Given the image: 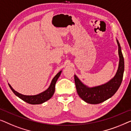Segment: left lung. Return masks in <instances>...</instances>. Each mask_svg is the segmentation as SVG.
<instances>
[{
	"label": "left lung",
	"instance_id": "1",
	"mask_svg": "<svg viewBox=\"0 0 131 131\" xmlns=\"http://www.w3.org/2000/svg\"><path fill=\"white\" fill-rule=\"evenodd\" d=\"M117 43L119 56V67L115 76L111 80L102 85L90 88L82 84L78 77L74 75L78 94L87 103L95 104L104 102L113 96L121 85L124 72V58L122 53L120 44L117 40Z\"/></svg>",
	"mask_w": 131,
	"mask_h": 131
}]
</instances>
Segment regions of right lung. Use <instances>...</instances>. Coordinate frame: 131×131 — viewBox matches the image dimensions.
<instances>
[{"instance_id":"1","label":"right lung","mask_w":131,"mask_h":131,"mask_svg":"<svg viewBox=\"0 0 131 131\" xmlns=\"http://www.w3.org/2000/svg\"><path fill=\"white\" fill-rule=\"evenodd\" d=\"M61 72L62 71H60L59 72L57 73L56 76L53 78L52 81H51V82L50 85L49 87L48 88L46 91H43V93L38 94L37 95H25L21 94L15 91V90L12 88V86H10V85L9 84H8L9 87L10 88V89L12 90V91H13V93H14L16 96H18L19 98L22 99L23 101H24V102L31 104H39L46 102V101L49 100V99L53 96V94H54L55 91V85H56L57 80H58L59 77H60V75Z\"/></svg>"}]
</instances>
